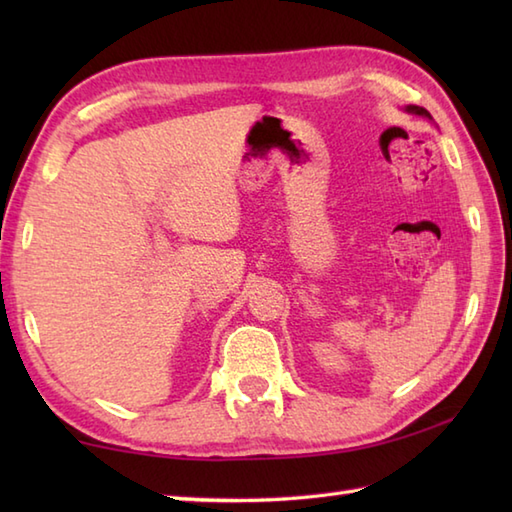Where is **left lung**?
I'll return each instance as SVG.
<instances>
[{"mask_svg":"<svg viewBox=\"0 0 512 512\" xmlns=\"http://www.w3.org/2000/svg\"><path fill=\"white\" fill-rule=\"evenodd\" d=\"M405 110L409 112V114H418V116H427V118H431V114L424 110V107H418V105H407Z\"/></svg>","mask_w":512,"mask_h":512,"instance_id":"8db88e82","label":"left lung"}]
</instances>
